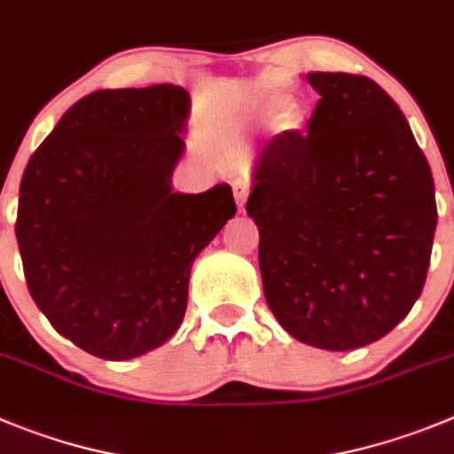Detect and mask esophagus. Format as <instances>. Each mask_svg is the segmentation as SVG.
Returning <instances> with one entry per match:
<instances>
[{
  "label": "esophagus",
  "instance_id": "esophagus-1",
  "mask_svg": "<svg viewBox=\"0 0 454 454\" xmlns=\"http://www.w3.org/2000/svg\"><path fill=\"white\" fill-rule=\"evenodd\" d=\"M231 189H234L236 202H239V207H240V209H243L245 200H247V195H249V184H247V180H243V177H236V180L231 182Z\"/></svg>",
  "mask_w": 454,
  "mask_h": 454
}]
</instances>
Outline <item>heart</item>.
Segmentation results:
<instances>
[{"mask_svg": "<svg viewBox=\"0 0 454 454\" xmlns=\"http://www.w3.org/2000/svg\"><path fill=\"white\" fill-rule=\"evenodd\" d=\"M284 106H286L284 97H278V94H268V97L259 98V101H254L252 106L247 107V110H245V121H249V123L268 121L270 116H274L276 112ZM293 116H294V112L290 110V107H285V110L277 115V123L284 128L290 126V123H293Z\"/></svg>", "mask_w": 454, "mask_h": 454, "instance_id": "heart-1", "label": "heart"}]
</instances>
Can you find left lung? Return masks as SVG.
Returning <instances> with one entry per match:
<instances>
[{"label": "left lung", "instance_id": "1", "mask_svg": "<svg viewBox=\"0 0 454 454\" xmlns=\"http://www.w3.org/2000/svg\"><path fill=\"white\" fill-rule=\"evenodd\" d=\"M306 130L261 148L247 215L263 293L294 340L351 351L385 338L421 294L436 230L434 180L405 114L367 76L306 74Z\"/></svg>", "mask_w": 454, "mask_h": 454}]
</instances>
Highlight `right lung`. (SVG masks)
<instances>
[{
	"label": "right lung",
	"instance_id": "right-lung-1",
	"mask_svg": "<svg viewBox=\"0 0 454 454\" xmlns=\"http://www.w3.org/2000/svg\"><path fill=\"white\" fill-rule=\"evenodd\" d=\"M189 91L98 90L28 160L15 236L28 293L62 338L130 360L180 328L193 261L234 218L230 184L177 193Z\"/></svg>",
	"mask_w": 454,
	"mask_h": 454
}]
</instances>
